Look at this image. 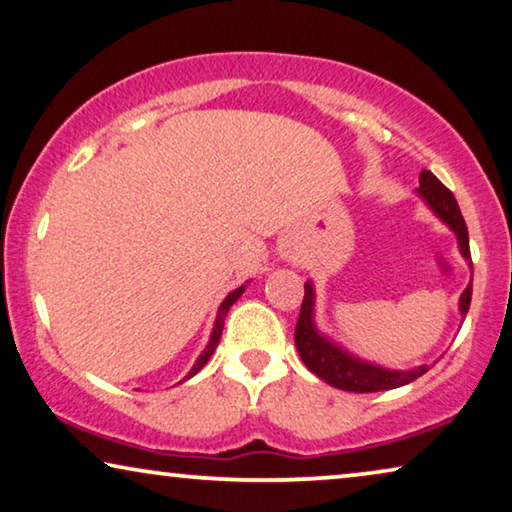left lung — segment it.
<instances>
[{"label": "left lung", "mask_w": 512, "mask_h": 512, "mask_svg": "<svg viewBox=\"0 0 512 512\" xmlns=\"http://www.w3.org/2000/svg\"><path fill=\"white\" fill-rule=\"evenodd\" d=\"M418 181H421L418 193L425 197V202L430 204L432 211L437 213V216L457 234L462 255L471 259L467 223H464L462 211L457 207L455 195L427 170L421 172ZM312 303H315V292H312V285L308 282V285H305L299 322H296V329H294V342H296V349H299L301 361L305 363V368L315 372V375L319 379H324L326 384L342 388V391H352V393H375V391H388V388L409 384V381L418 379L430 370V365H421V368H414L407 372H395V370H384L379 368V365L358 361V358L349 356L347 352H342L340 347L331 345L329 340L322 338V335L315 331V324H312ZM469 303H471V285L462 292V299H460L462 315H467L469 312Z\"/></svg>", "instance_id": "1"}]
</instances>
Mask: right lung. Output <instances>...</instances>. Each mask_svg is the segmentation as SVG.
I'll return each mask as SVG.
<instances>
[{
    "instance_id": "obj_1",
    "label": "right lung",
    "mask_w": 512,
    "mask_h": 512,
    "mask_svg": "<svg viewBox=\"0 0 512 512\" xmlns=\"http://www.w3.org/2000/svg\"><path fill=\"white\" fill-rule=\"evenodd\" d=\"M241 292H243V287H239V289H234V292L227 296V299L220 303V308H218V317H216V326H213V333H211V340H209V345H207V349H204L202 352V356L197 358V363L193 365V370H190V375L188 377H193V375H197V372H200L204 365H207V361L211 358V354H213V349L218 347V342H220V335H223V326H225V317H227V312H230V305L239 299L241 296Z\"/></svg>"
}]
</instances>
